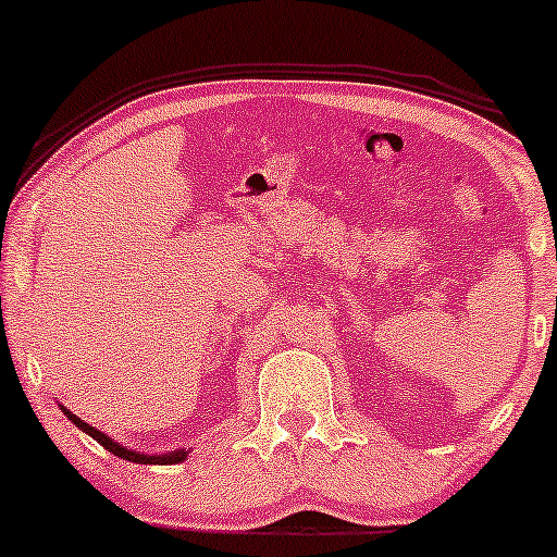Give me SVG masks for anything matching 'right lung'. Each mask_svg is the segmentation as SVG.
Here are the masks:
<instances>
[{
  "instance_id": "obj_1",
  "label": "right lung",
  "mask_w": 557,
  "mask_h": 557,
  "mask_svg": "<svg viewBox=\"0 0 557 557\" xmlns=\"http://www.w3.org/2000/svg\"><path fill=\"white\" fill-rule=\"evenodd\" d=\"M62 413H65V417H67L70 421H73L75 426H78V430L86 432L88 437H94L96 443H99L101 447H104V450L114 453V456H117V458H123V461H133V463H159V466H172V463H181V461H185V458H188V453H190V450H185V447H177V450H172V453H164V456H146V453H138V450H127L125 445L114 443V440L110 437V434L99 432V430H96V426L86 424V421L75 417L73 411H67L65 406H62Z\"/></svg>"
}]
</instances>
